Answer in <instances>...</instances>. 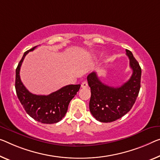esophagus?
Listing matches in <instances>:
<instances>
[{
  "mask_svg": "<svg viewBox=\"0 0 160 160\" xmlns=\"http://www.w3.org/2000/svg\"><path fill=\"white\" fill-rule=\"evenodd\" d=\"M81 87H82V88H87L88 87V83H87V82H86V81H84V82H83L82 83V85H81Z\"/></svg>",
  "mask_w": 160,
  "mask_h": 160,
  "instance_id": "esophagus-1",
  "label": "esophagus"
}]
</instances>
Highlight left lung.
Returning <instances> with one entry per match:
<instances>
[{
	"label": "left lung",
	"instance_id": "obj_1",
	"mask_svg": "<svg viewBox=\"0 0 160 160\" xmlns=\"http://www.w3.org/2000/svg\"><path fill=\"white\" fill-rule=\"evenodd\" d=\"M126 53L133 72L129 79L121 87H112L104 84L95 72L88 75L87 81L92 93L89 109L97 121L107 123L120 119L130 111L138 97L142 69L131 51L126 49Z\"/></svg>",
	"mask_w": 160,
	"mask_h": 160
}]
</instances>
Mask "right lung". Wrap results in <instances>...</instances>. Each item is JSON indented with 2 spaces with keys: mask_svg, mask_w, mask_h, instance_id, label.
Segmentation results:
<instances>
[{
  "mask_svg": "<svg viewBox=\"0 0 160 160\" xmlns=\"http://www.w3.org/2000/svg\"><path fill=\"white\" fill-rule=\"evenodd\" d=\"M32 48L24 53L16 70V94L27 114L43 124H54L60 122L67 112L68 104L79 90L80 84L67 85L48 95H36L31 93L22 83L20 69L24 58Z\"/></svg>",
  "mask_w": 160,
  "mask_h": 160,
  "instance_id": "add662e5",
  "label": "right lung"
}]
</instances>
